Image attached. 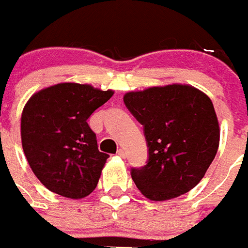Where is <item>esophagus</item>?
<instances>
[{
    "instance_id": "esophagus-1",
    "label": "esophagus",
    "mask_w": 248,
    "mask_h": 248,
    "mask_svg": "<svg viewBox=\"0 0 248 248\" xmlns=\"http://www.w3.org/2000/svg\"><path fill=\"white\" fill-rule=\"evenodd\" d=\"M117 156L122 157V158H124L126 157V152H124V149H119L117 150Z\"/></svg>"
}]
</instances>
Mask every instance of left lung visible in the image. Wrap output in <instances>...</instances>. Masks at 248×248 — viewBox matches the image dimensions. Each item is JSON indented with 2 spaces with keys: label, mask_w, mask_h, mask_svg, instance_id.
I'll list each match as a JSON object with an SVG mask.
<instances>
[{
  "label": "left lung",
  "mask_w": 248,
  "mask_h": 248,
  "mask_svg": "<svg viewBox=\"0 0 248 248\" xmlns=\"http://www.w3.org/2000/svg\"><path fill=\"white\" fill-rule=\"evenodd\" d=\"M127 109L144 127L147 162L132 168L139 191L155 202L187 193L214 161L219 126L211 99L188 85L150 87L124 94Z\"/></svg>",
  "instance_id": "obj_1"
}]
</instances>
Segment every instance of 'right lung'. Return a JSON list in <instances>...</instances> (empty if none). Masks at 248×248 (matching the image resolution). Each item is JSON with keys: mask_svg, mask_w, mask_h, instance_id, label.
<instances>
[{"mask_svg": "<svg viewBox=\"0 0 248 248\" xmlns=\"http://www.w3.org/2000/svg\"><path fill=\"white\" fill-rule=\"evenodd\" d=\"M112 94L110 90L63 82L29 99L21 115L22 149L47 189L80 199L96 188L109 155L98 150L87 120Z\"/></svg>", "mask_w": 248, "mask_h": 248, "instance_id": "add662e5", "label": "right lung"}]
</instances>
